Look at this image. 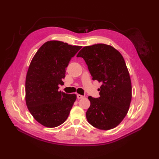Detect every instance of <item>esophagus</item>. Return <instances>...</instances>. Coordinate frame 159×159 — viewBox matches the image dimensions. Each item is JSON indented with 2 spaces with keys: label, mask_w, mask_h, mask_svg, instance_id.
<instances>
[{
  "label": "esophagus",
  "mask_w": 159,
  "mask_h": 159,
  "mask_svg": "<svg viewBox=\"0 0 159 159\" xmlns=\"http://www.w3.org/2000/svg\"><path fill=\"white\" fill-rule=\"evenodd\" d=\"M83 97H84V96H82V95H80V94H77V98L80 99V98H83Z\"/></svg>",
  "instance_id": "1"
}]
</instances>
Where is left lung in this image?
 <instances>
[{"instance_id":"1","label":"left lung","mask_w":159,"mask_h":159,"mask_svg":"<svg viewBox=\"0 0 159 159\" xmlns=\"http://www.w3.org/2000/svg\"><path fill=\"white\" fill-rule=\"evenodd\" d=\"M77 57L85 60L92 79L102 83L100 97H88L87 120L98 129H112L126 116L132 98L130 74L123 57L104 43L83 47Z\"/></svg>"}]
</instances>
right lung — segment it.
Segmentation results:
<instances>
[{
  "instance_id": "1",
  "label": "right lung",
  "mask_w": 159,
  "mask_h": 159,
  "mask_svg": "<svg viewBox=\"0 0 159 159\" xmlns=\"http://www.w3.org/2000/svg\"><path fill=\"white\" fill-rule=\"evenodd\" d=\"M81 47L48 41L40 47L30 63L25 82L26 104L43 126L57 127L69 116L76 95L59 92V85H63L66 68Z\"/></svg>"
}]
</instances>
